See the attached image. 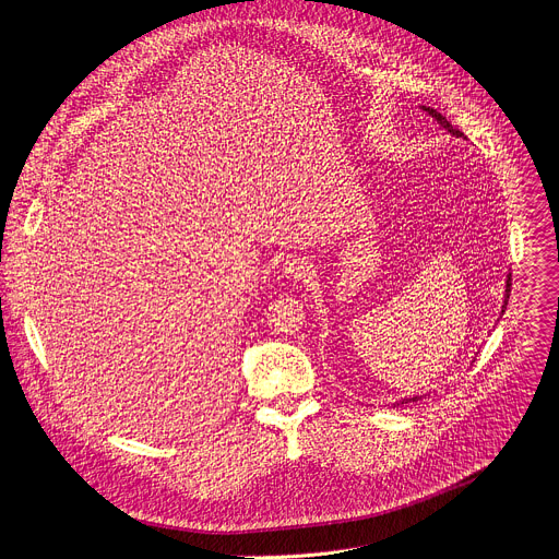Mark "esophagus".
<instances>
[{
  "label": "esophagus",
  "instance_id": "1",
  "mask_svg": "<svg viewBox=\"0 0 559 559\" xmlns=\"http://www.w3.org/2000/svg\"><path fill=\"white\" fill-rule=\"evenodd\" d=\"M283 272H285L287 278L305 281V278L311 276L313 267H311V263H309L307 259H302V257H289V259L285 261V265H283Z\"/></svg>",
  "mask_w": 559,
  "mask_h": 559
}]
</instances>
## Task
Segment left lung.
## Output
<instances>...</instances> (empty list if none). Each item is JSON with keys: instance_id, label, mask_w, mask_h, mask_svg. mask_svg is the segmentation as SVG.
<instances>
[{"instance_id": "obj_1", "label": "left lung", "mask_w": 559, "mask_h": 559, "mask_svg": "<svg viewBox=\"0 0 559 559\" xmlns=\"http://www.w3.org/2000/svg\"><path fill=\"white\" fill-rule=\"evenodd\" d=\"M431 117H436L440 123H442V128H447L451 134H455V136H462V132L457 130V128H453L449 121H447V117H442L438 110H433V108H427V106H423ZM509 292H511V276H509V281H507V298H509ZM504 311V309H502Z\"/></svg>"}]
</instances>
